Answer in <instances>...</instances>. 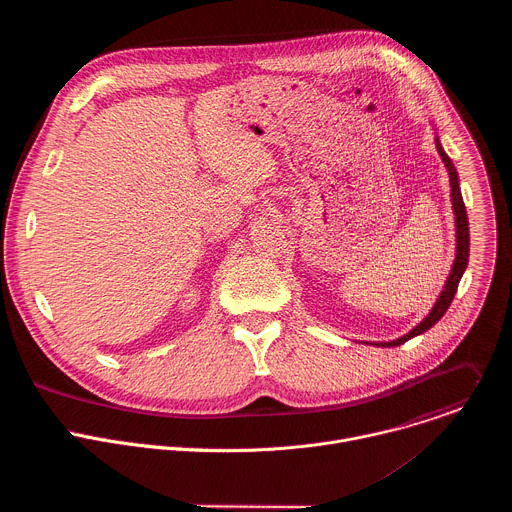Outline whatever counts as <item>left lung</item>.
<instances>
[{
  "label": "left lung",
  "instance_id": "left-lung-1",
  "mask_svg": "<svg viewBox=\"0 0 512 512\" xmlns=\"http://www.w3.org/2000/svg\"><path fill=\"white\" fill-rule=\"evenodd\" d=\"M435 148H437V154L442 156V162L444 166L448 168V174H450V196H452V208H454V218H456V259H454V265H452V271L446 279V285L442 289L440 298H437L435 306L431 308V312L413 328L409 330L407 334H403L401 338L397 340H391V342H377V346H399L407 340H411L413 336H419L423 334L425 330H429L435 322H440V318L448 312L456 291H458V283L468 267V255H470V229H468V214H466V206H464V198H462V192H460V178H458V172L454 168V162L448 158V154L444 152L442 143H440V137L435 135Z\"/></svg>",
  "mask_w": 512,
  "mask_h": 512
}]
</instances>
